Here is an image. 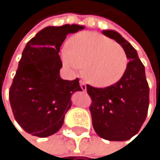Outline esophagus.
Returning a JSON list of instances; mask_svg holds the SVG:
<instances>
[{
  "label": "esophagus",
  "mask_w": 160,
  "mask_h": 160,
  "mask_svg": "<svg viewBox=\"0 0 160 160\" xmlns=\"http://www.w3.org/2000/svg\"><path fill=\"white\" fill-rule=\"evenodd\" d=\"M79 85H81V88L82 89V91H86V84H85L84 82L81 81V82H79Z\"/></svg>",
  "instance_id": "obj_1"
}]
</instances>
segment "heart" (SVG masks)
I'll return each mask as SVG.
<instances>
[{
  "label": "heart",
  "instance_id": "heart-1",
  "mask_svg": "<svg viewBox=\"0 0 160 160\" xmlns=\"http://www.w3.org/2000/svg\"><path fill=\"white\" fill-rule=\"evenodd\" d=\"M71 70L82 68L86 81L98 87L119 82L128 68L125 50L113 40L97 32H79L69 39L61 53Z\"/></svg>",
  "mask_w": 160,
  "mask_h": 160
}]
</instances>
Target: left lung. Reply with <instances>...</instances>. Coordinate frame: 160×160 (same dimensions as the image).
Listing matches in <instances>:
<instances>
[{"label":"left lung","mask_w":160,"mask_h":160,"mask_svg":"<svg viewBox=\"0 0 160 160\" xmlns=\"http://www.w3.org/2000/svg\"><path fill=\"white\" fill-rule=\"evenodd\" d=\"M102 34L119 43L128 63L125 75L116 83L104 88L86 85L92 101L89 107L92 125L100 137L124 141L139 132L147 117L149 84L135 49L114 30H103Z\"/></svg>","instance_id":"8db88e82"}]
</instances>
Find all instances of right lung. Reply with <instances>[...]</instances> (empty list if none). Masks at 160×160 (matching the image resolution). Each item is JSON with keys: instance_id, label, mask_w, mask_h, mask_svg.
<instances>
[{"instance_id": "1", "label": "right lung", "mask_w": 160, "mask_h": 160, "mask_svg": "<svg viewBox=\"0 0 160 160\" xmlns=\"http://www.w3.org/2000/svg\"><path fill=\"white\" fill-rule=\"evenodd\" d=\"M82 28L47 27L27 43L9 89V102L15 120L28 133L47 137L58 132L71 108V95L82 91L78 78H60L58 52L66 35Z\"/></svg>"}]
</instances>
